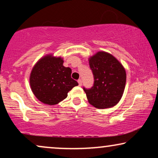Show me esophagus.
I'll return each mask as SVG.
<instances>
[{
    "label": "esophagus",
    "mask_w": 158,
    "mask_h": 158,
    "mask_svg": "<svg viewBox=\"0 0 158 158\" xmlns=\"http://www.w3.org/2000/svg\"><path fill=\"white\" fill-rule=\"evenodd\" d=\"M77 83H78L79 86H81L82 85V80L81 79H79L78 81H77Z\"/></svg>",
    "instance_id": "1"
}]
</instances>
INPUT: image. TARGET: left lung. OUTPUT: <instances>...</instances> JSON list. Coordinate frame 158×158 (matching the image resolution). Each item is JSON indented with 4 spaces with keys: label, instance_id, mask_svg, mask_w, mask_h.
Listing matches in <instances>:
<instances>
[{
    "label": "left lung",
    "instance_id": "obj_1",
    "mask_svg": "<svg viewBox=\"0 0 158 158\" xmlns=\"http://www.w3.org/2000/svg\"><path fill=\"white\" fill-rule=\"evenodd\" d=\"M94 77V86L83 88L88 101L97 109L116 106L124 94L126 85V70L122 63L106 52L100 51L88 59Z\"/></svg>",
    "mask_w": 158,
    "mask_h": 158
}]
</instances>
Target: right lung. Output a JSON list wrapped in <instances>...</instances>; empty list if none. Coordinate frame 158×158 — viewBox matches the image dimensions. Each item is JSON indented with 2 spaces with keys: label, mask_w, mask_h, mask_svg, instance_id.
Listing matches in <instances>:
<instances>
[{
  "label": "right lung",
  "mask_w": 158,
  "mask_h": 158,
  "mask_svg": "<svg viewBox=\"0 0 158 158\" xmlns=\"http://www.w3.org/2000/svg\"><path fill=\"white\" fill-rule=\"evenodd\" d=\"M63 59L47 55L40 58L32 68L29 77L31 89L41 102L55 105L68 96L73 87L78 85L71 77L72 70L63 66Z\"/></svg>",
  "instance_id": "1"
}]
</instances>
